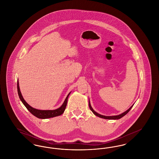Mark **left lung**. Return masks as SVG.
Instances as JSON below:
<instances>
[{
    "instance_id": "left-lung-1",
    "label": "left lung",
    "mask_w": 159,
    "mask_h": 159,
    "mask_svg": "<svg viewBox=\"0 0 159 159\" xmlns=\"http://www.w3.org/2000/svg\"><path fill=\"white\" fill-rule=\"evenodd\" d=\"M134 104H133L132 106H131L128 110H127L126 111L122 113L119 114V115H117V116H103V115H101V114H99L97 113L95 111L93 110V109L92 108V107H91V103H90V101L89 99V107L91 109V111H92V113L94 114L95 116H98L100 118H102V119H108V120H117V119H120L121 117H123L124 116H125L126 114L128 113L129 111L130 110V109L132 108V107L134 106Z\"/></svg>"
}]
</instances>
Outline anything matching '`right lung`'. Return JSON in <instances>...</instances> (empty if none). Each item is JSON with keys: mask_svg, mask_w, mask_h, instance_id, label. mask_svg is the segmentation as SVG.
Wrapping results in <instances>:
<instances>
[{"mask_svg": "<svg viewBox=\"0 0 159 159\" xmlns=\"http://www.w3.org/2000/svg\"><path fill=\"white\" fill-rule=\"evenodd\" d=\"M17 90H18V93L19 98L20 99V100L21 101V102H23V104L27 108V109L33 115H34V116H36V117H38L39 119H42L54 117H56V116H60L64 112L66 107L67 106L68 96L70 95V94L71 93V92H70L68 93L66 98L64 100L63 104H62V106H61L60 108H58L56 110H38V109H36L34 108H33L29 104H27V102L24 100L23 95L21 94V92L20 91V89L18 79L17 80Z\"/></svg>", "mask_w": 159, "mask_h": 159, "instance_id": "add662e5", "label": "right lung"}]
</instances>
